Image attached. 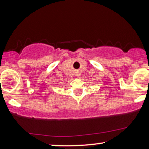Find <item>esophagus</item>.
<instances>
[{
	"instance_id": "1",
	"label": "esophagus",
	"mask_w": 149,
	"mask_h": 149,
	"mask_svg": "<svg viewBox=\"0 0 149 149\" xmlns=\"http://www.w3.org/2000/svg\"><path fill=\"white\" fill-rule=\"evenodd\" d=\"M77 76H79V74H77Z\"/></svg>"
}]
</instances>
